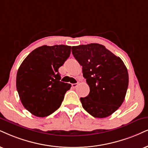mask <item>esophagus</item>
I'll return each instance as SVG.
<instances>
[{
    "mask_svg": "<svg viewBox=\"0 0 148 148\" xmlns=\"http://www.w3.org/2000/svg\"><path fill=\"white\" fill-rule=\"evenodd\" d=\"M71 86H72L73 88H75L76 87H77V86H78V83H76V84H72V85H71Z\"/></svg>",
    "mask_w": 148,
    "mask_h": 148,
    "instance_id": "34e87169",
    "label": "esophagus"
}]
</instances>
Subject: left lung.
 Instances as JSON below:
<instances>
[{
    "mask_svg": "<svg viewBox=\"0 0 148 148\" xmlns=\"http://www.w3.org/2000/svg\"><path fill=\"white\" fill-rule=\"evenodd\" d=\"M72 53L90 87L88 95L80 98L83 108L94 117L111 115L123 103L128 86L123 62L97 43L72 47Z\"/></svg>",
    "mask_w": 148,
    "mask_h": 148,
    "instance_id": "left-lung-1",
    "label": "left lung"
}]
</instances>
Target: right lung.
Wrapping results in <instances>:
<instances>
[{"label": "right lung", "mask_w": 148, "mask_h": 148, "mask_svg": "<svg viewBox=\"0 0 148 148\" xmlns=\"http://www.w3.org/2000/svg\"><path fill=\"white\" fill-rule=\"evenodd\" d=\"M71 50L67 45H44L31 52L20 66L16 88L23 106L34 115L47 116L61 106L71 85L60 81L58 69Z\"/></svg>", "instance_id": "right-lung-1"}]
</instances>
